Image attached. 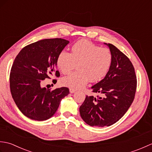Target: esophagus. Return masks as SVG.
<instances>
[{"mask_svg": "<svg viewBox=\"0 0 152 152\" xmlns=\"http://www.w3.org/2000/svg\"><path fill=\"white\" fill-rule=\"evenodd\" d=\"M69 91H70V93H74V92L76 91V90L74 89L70 88V89H69Z\"/></svg>", "mask_w": 152, "mask_h": 152, "instance_id": "1", "label": "esophagus"}]
</instances>
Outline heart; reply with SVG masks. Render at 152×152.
<instances>
[{
    "label": "heart",
    "mask_w": 152,
    "mask_h": 152,
    "mask_svg": "<svg viewBox=\"0 0 152 152\" xmlns=\"http://www.w3.org/2000/svg\"><path fill=\"white\" fill-rule=\"evenodd\" d=\"M112 63V54L108 48H102L90 42L82 40L74 43L70 53L62 50L56 60L57 66L63 74H68L77 66L78 70L64 76L61 84L72 89H80L89 81L102 80Z\"/></svg>",
    "instance_id": "heart-1"
}]
</instances>
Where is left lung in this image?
Listing matches in <instances>:
<instances>
[{
  "mask_svg": "<svg viewBox=\"0 0 152 152\" xmlns=\"http://www.w3.org/2000/svg\"><path fill=\"white\" fill-rule=\"evenodd\" d=\"M112 54V63L104 78L91 87L102 97L86 96L80 107L81 118L91 127L110 126L119 120L133 102L137 77L129 59L111 44L104 43Z\"/></svg>",
  "mask_w": 152,
  "mask_h": 152,
  "instance_id": "left-lung-1",
  "label": "left lung"
}]
</instances>
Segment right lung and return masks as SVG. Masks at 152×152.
I'll list each match as a JSON object with an SVG mask.
<instances>
[{
    "instance_id": "right-lung-1",
    "label": "right lung",
    "mask_w": 152,
    "mask_h": 152,
    "mask_svg": "<svg viewBox=\"0 0 152 152\" xmlns=\"http://www.w3.org/2000/svg\"><path fill=\"white\" fill-rule=\"evenodd\" d=\"M69 41L62 38L44 39L24 47L16 56L10 75L12 98L22 114L33 120L50 119L60 102L69 94L67 88L53 91L41 87L42 80L50 79L56 70L58 55ZM53 81H56L54 80Z\"/></svg>"
}]
</instances>
